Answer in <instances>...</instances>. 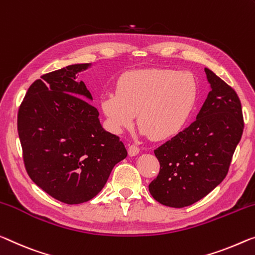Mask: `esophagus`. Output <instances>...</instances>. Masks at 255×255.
Masks as SVG:
<instances>
[{"label": "esophagus", "mask_w": 255, "mask_h": 255, "mask_svg": "<svg viewBox=\"0 0 255 255\" xmlns=\"http://www.w3.org/2000/svg\"><path fill=\"white\" fill-rule=\"evenodd\" d=\"M139 147H136L135 144H131V146H128V156H136L139 154Z\"/></svg>", "instance_id": "34e87169"}]
</instances>
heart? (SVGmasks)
<instances>
[{"label": "heart", "instance_id": "1", "mask_svg": "<svg viewBox=\"0 0 255 255\" xmlns=\"http://www.w3.org/2000/svg\"><path fill=\"white\" fill-rule=\"evenodd\" d=\"M197 100V83L186 72L172 69H139L125 73L116 93L100 100L108 127L121 132L136 122L143 134L165 140L182 130Z\"/></svg>", "mask_w": 255, "mask_h": 255}]
</instances>
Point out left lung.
Instances as JSON below:
<instances>
[{"label":"left lung","instance_id":"1","mask_svg":"<svg viewBox=\"0 0 255 255\" xmlns=\"http://www.w3.org/2000/svg\"><path fill=\"white\" fill-rule=\"evenodd\" d=\"M211 91L189 127L154 150L157 178L149 183L160 204L185 207L211 193L226 178L242 138L244 120L235 90L205 68Z\"/></svg>","mask_w":255,"mask_h":255}]
</instances>
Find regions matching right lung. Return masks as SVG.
Masks as SVG:
<instances>
[{
    "mask_svg": "<svg viewBox=\"0 0 255 255\" xmlns=\"http://www.w3.org/2000/svg\"><path fill=\"white\" fill-rule=\"evenodd\" d=\"M89 64L70 65L30 85L18 111V134L29 178L66 204H81L103 189L128 151L104 130L92 96L76 74Z\"/></svg>",
    "mask_w": 255,
    "mask_h": 255,
    "instance_id": "add662e5",
    "label": "right lung"
}]
</instances>
